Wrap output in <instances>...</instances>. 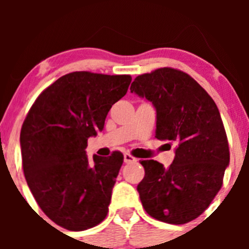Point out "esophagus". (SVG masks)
Masks as SVG:
<instances>
[{"instance_id": "34e87169", "label": "esophagus", "mask_w": 249, "mask_h": 249, "mask_svg": "<svg viewBox=\"0 0 249 249\" xmlns=\"http://www.w3.org/2000/svg\"><path fill=\"white\" fill-rule=\"evenodd\" d=\"M136 158L132 157L131 154H129V153H125L124 154V162H126V164H129V162H132V161H136Z\"/></svg>"}]
</instances>
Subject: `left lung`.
I'll list each match as a JSON object with an SVG mask.
<instances>
[{"label":"left lung","instance_id":"obj_1","mask_svg":"<svg viewBox=\"0 0 249 249\" xmlns=\"http://www.w3.org/2000/svg\"><path fill=\"white\" fill-rule=\"evenodd\" d=\"M131 92L157 109L155 137L175 143L169 167L142 160L144 178L137 185L143 208L169 224H185L210 206L230 161L220 113L212 97L189 74L164 67L141 74Z\"/></svg>","mask_w":249,"mask_h":249}]
</instances>
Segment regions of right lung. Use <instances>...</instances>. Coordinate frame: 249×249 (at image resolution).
<instances>
[{"label":"right lung","instance_id":"1","mask_svg":"<svg viewBox=\"0 0 249 249\" xmlns=\"http://www.w3.org/2000/svg\"><path fill=\"white\" fill-rule=\"evenodd\" d=\"M131 77L72 72L41 92L20 132L22 169L41 210L55 224L82 231L106 218L124 157H87L88 139L102 131L110 107Z\"/></svg>","mask_w":249,"mask_h":249}]
</instances>
